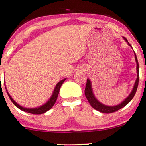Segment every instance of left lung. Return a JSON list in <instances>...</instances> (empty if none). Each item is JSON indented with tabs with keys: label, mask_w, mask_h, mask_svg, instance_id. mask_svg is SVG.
I'll use <instances>...</instances> for the list:
<instances>
[{
	"label": "left lung",
	"mask_w": 146,
	"mask_h": 146,
	"mask_svg": "<svg viewBox=\"0 0 146 146\" xmlns=\"http://www.w3.org/2000/svg\"><path fill=\"white\" fill-rule=\"evenodd\" d=\"M124 40L127 42L128 45H129L131 47V45L128 42L127 38L123 37ZM134 56H135V60L136 62V72H137V78H136V81H135V83L133 87L132 90H131V93L129 94V96L124 100L123 101L120 103V104H117L116 106H106L105 104H102L100 101L98 100L96 97H95L94 94L93 90H92V82L90 79H87V84H86L85 90V94L86 98L88 100L89 103L90 104V105L92 106L93 108H94L95 110H98V111L101 112L103 113H114V112L117 111L118 110L121 109L122 108L125 107L127 104H128L130 101H131V99H133V97L134 96L135 94H136V90H137L138 85H139V62H138L137 57H136V54L134 52Z\"/></svg>",
	"instance_id": "1"
}]
</instances>
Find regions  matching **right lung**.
Listing matches in <instances>:
<instances>
[{
  "label": "right lung",
  "mask_w": 146,
  "mask_h": 146,
  "mask_svg": "<svg viewBox=\"0 0 146 146\" xmlns=\"http://www.w3.org/2000/svg\"><path fill=\"white\" fill-rule=\"evenodd\" d=\"M66 78H64V79L61 80V81H59V82L56 84V86H55L54 89V91L52 92V94L51 97L49 99V100L47 101V102L45 103L43 105L40 106L36 107V108H25V107H23L22 106L19 105V104H17L16 101L12 99V96H10V94L8 93V92H7V88H6V86L5 85V86L6 91H7L8 96L10 97V100L12 101V102L15 104V106L17 107L19 109L22 110V111L27 112V113H31V114L40 115V114H42V113H46V112L48 111L49 110H50L52 108V106L54 105L55 102H56V99H57V96H58V94H59V90H60L61 86L63 83H64V82L66 80Z\"/></svg>",
  "instance_id": "add662e5"
}]
</instances>
